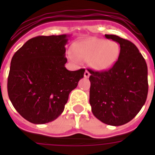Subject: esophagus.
I'll return each instance as SVG.
<instances>
[{
	"label": "esophagus",
	"instance_id": "1",
	"mask_svg": "<svg viewBox=\"0 0 155 155\" xmlns=\"http://www.w3.org/2000/svg\"><path fill=\"white\" fill-rule=\"evenodd\" d=\"M84 75L85 78H88L90 76V72L87 70H86V71H85Z\"/></svg>",
	"mask_w": 155,
	"mask_h": 155
}]
</instances>
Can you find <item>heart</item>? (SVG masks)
<instances>
[{
	"label": "heart",
	"mask_w": 155,
	"mask_h": 155,
	"mask_svg": "<svg viewBox=\"0 0 155 155\" xmlns=\"http://www.w3.org/2000/svg\"><path fill=\"white\" fill-rule=\"evenodd\" d=\"M119 54V45L114 41L92 38L78 43L75 52H68V58L76 63L80 62V58L88 61L94 70L104 71L115 64Z\"/></svg>",
	"instance_id": "1"
}]
</instances>
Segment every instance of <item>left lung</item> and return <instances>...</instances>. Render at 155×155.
<instances>
[{
  "instance_id": "1",
  "label": "left lung",
  "mask_w": 155,
  "mask_h": 155,
  "mask_svg": "<svg viewBox=\"0 0 155 155\" xmlns=\"http://www.w3.org/2000/svg\"><path fill=\"white\" fill-rule=\"evenodd\" d=\"M120 45L117 61L105 71L89 70V103L96 117L113 126L125 125L139 113L148 93L147 65L133 42L105 35Z\"/></svg>"
}]
</instances>
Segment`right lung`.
<instances>
[{"label":"right lung","instance_id":"obj_1","mask_svg":"<svg viewBox=\"0 0 155 155\" xmlns=\"http://www.w3.org/2000/svg\"><path fill=\"white\" fill-rule=\"evenodd\" d=\"M71 35L38 36L13 54L8 77L11 103L34 124L51 122L64 110L70 92L84 77V69L68 71L65 46Z\"/></svg>","mask_w":155,"mask_h":155}]
</instances>
